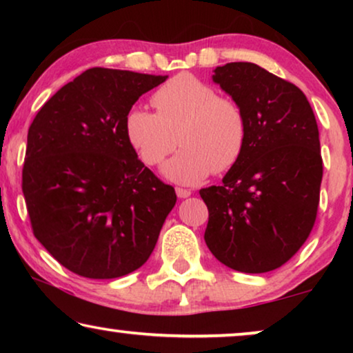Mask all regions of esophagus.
<instances>
[{
	"label": "esophagus",
	"mask_w": 353,
	"mask_h": 353,
	"mask_svg": "<svg viewBox=\"0 0 353 353\" xmlns=\"http://www.w3.org/2000/svg\"><path fill=\"white\" fill-rule=\"evenodd\" d=\"M176 196L180 199H186V197L191 196V190H186V188H176Z\"/></svg>",
	"instance_id": "34e87169"
}]
</instances>
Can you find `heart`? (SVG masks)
<instances>
[{
    "mask_svg": "<svg viewBox=\"0 0 353 353\" xmlns=\"http://www.w3.org/2000/svg\"><path fill=\"white\" fill-rule=\"evenodd\" d=\"M151 103L156 112L133 108L125 117V133L146 165H159L176 146L180 152L163 165V175L181 185H194L210 172L236 165L248 143V115L230 96L192 74L165 81Z\"/></svg>",
    "mask_w": 353,
    "mask_h": 353,
    "instance_id": "b5f03b06",
    "label": "heart"
}]
</instances>
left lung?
I'll use <instances>...</instances> for the list:
<instances>
[{"label": "left lung", "instance_id": "1", "mask_svg": "<svg viewBox=\"0 0 353 353\" xmlns=\"http://www.w3.org/2000/svg\"><path fill=\"white\" fill-rule=\"evenodd\" d=\"M248 115V143L220 186L199 191L205 244L226 267L267 273L291 260L315 225L323 159L315 114L291 81L252 62L212 77Z\"/></svg>", "mask_w": 353, "mask_h": 353}]
</instances>
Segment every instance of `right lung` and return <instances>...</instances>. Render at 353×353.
Masks as SVG:
<instances>
[{
	"label": "right lung",
	"instance_id": "1",
	"mask_svg": "<svg viewBox=\"0 0 353 353\" xmlns=\"http://www.w3.org/2000/svg\"><path fill=\"white\" fill-rule=\"evenodd\" d=\"M165 79L93 67L48 99L28 128L22 192L32 231L72 273L123 276L156 248L176 194L139 161L125 117Z\"/></svg>",
	"mask_w": 353,
	"mask_h": 353
}]
</instances>
